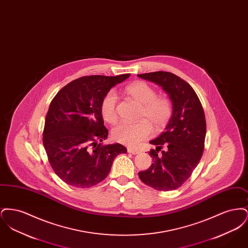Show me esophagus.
<instances>
[{
    "label": "esophagus",
    "instance_id": "1",
    "mask_svg": "<svg viewBox=\"0 0 248 248\" xmlns=\"http://www.w3.org/2000/svg\"><path fill=\"white\" fill-rule=\"evenodd\" d=\"M127 152H128L129 154H139L140 153V151H139V150H137V149H134V148H131V147L127 148Z\"/></svg>",
    "mask_w": 248,
    "mask_h": 248
}]
</instances>
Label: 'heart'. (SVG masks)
Here are the masks:
<instances>
[{
    "label": "heart",
    "instance_id": "b5f03b06",
    "mask_svg": "<svg viewBox=\"0 0 248 248\" xmlns=\"http://www.w3.org/2000/svg\"><path fill=\"white\" fill-rule=\"evenodd\" d=\"M125 92L142 105L138 123L121 122L112 129V137L116 141L136 146L140 142L153 135V127L162 130L172 116L173 107L170 99L166 96L156 95V91L145 82H136L125 87ZM117 94L114 90L107 93L100 106L102 118L107 123L113 124L118 118Z\"/></svg>",
    "mask_w": 248,
    "mask_h": 248
}]
</instances>
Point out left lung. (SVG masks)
<instances>
[{
  "label": "left lung",
  "mask_w": 248,
  "mask_h": 248,
  "mask_svg": "<svg viewBox=\"0 0 248 248\" xmlns=\"http://www.w3.org/2000/svg\"><path fill=\"white\" fill-rule=\"evenodd\" d=\"M138 76L160 85L173 106L165 132L150 141L156 146L149 153L154 163L139 176L143 183L157 190H174L191 176L203 153V108L193 88L174 73L155 71Z\"/></svg>",
  "instance_id": "1"
}]
</instances>
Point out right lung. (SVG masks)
Wrapping results in <instances>:
<instances>
[{
    "instance_id": "add662e5",
    "label": "right lung",
    "mask_w": 248,
    "mask_h": 248,
    "mask_svg": "<svg viewBox=\"0 0 248 248\" xmlns=\"http://www.w3.org/2000/svg\"><path fill=\"white\" fill-rule=\"evenodd\" d=\"M92 75L64 86L50 103L43 133L48 161L65 183L90 188L104 180L113 160L126 154L124 146L103 145L108 131L100 106L104 95L129 77Z\"/></svg>"
}]
</instances>
